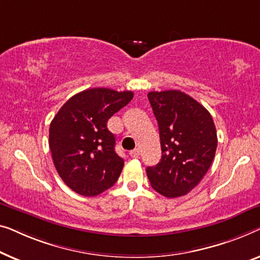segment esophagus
Segmentation results:
<instances>
[{
    "label": "esophagus",
    "instance_id": "1",
    "mask_svg": "<svg viewBox=\"0 0 260 260\" xmlns=\"http://www.w3.org/2000/svg\"><path fill=\"white\" fill-rule=\"evenodd\" d=\"M129 155L132 156V158L138 159L139 156H140V151H139L138 148H137V149H134V151H131V152H129Z\"/></svg>",
    "mask_w": 260,
    "mask_h": 260
}]
</instances>
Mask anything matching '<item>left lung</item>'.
I'll return each instance as SVG.
<instances>
[{
	"mask_svg": "<svg viewBox=\"0 0 260 260\" xmlns=\"http://www.w3.org/2000/svg\"><path fill=\"white\" fill-rule=\"evenodd\" d=\"M159 126L161 159L147 167L151 186L166 198L191 192L206 174L215 155L217 131L210 112L180 90L149 92Z\"/></svg>",
	"mask_w": 260,
	"mask_h": 260,
	"instance_id": "8db88e82",
	"label": "left lung"
}]
</instances>
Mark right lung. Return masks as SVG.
I'll return each mask as SVG.
<instances>
[{
  "label": "right lung",
  "instance_id": "1",
  "mask_svg": "<svg viewBox=\"0 0 260 260\" xmlns=\"http://www.w3.org/2000/svg\"><path fill=\"white\" fill-rule=\"evenodd\" d=\"M133 92L90 88L72 96L54 116L49 148L54 165L69 188L95 197L115 184L123 159L115 152L108 119L133 99Z\"/></svg>",
  "mask_w": 260,
  "mask_h": 260
}]
</instances>
